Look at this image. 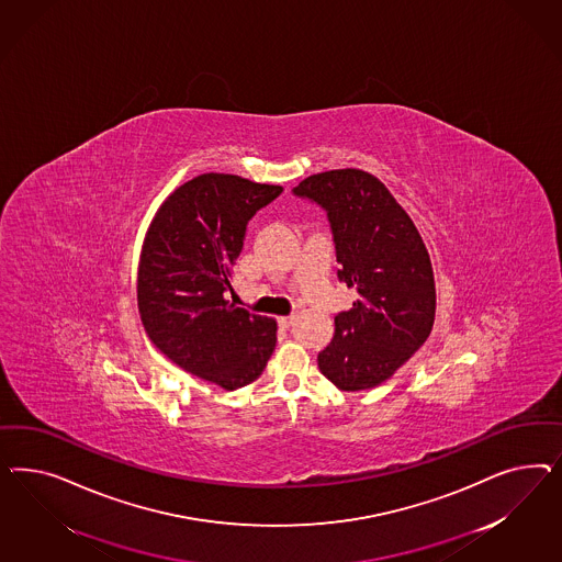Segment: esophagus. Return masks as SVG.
Wrapping results in <instances>:
<instances>
[{"instance_id": "34e87169", "label": "esophagus", "mask_w": 562, "mask_h": 562, "mask_svg": "<svg viewBox=\"0 0 562 562\" xmlns=\"http://www.w3.org/2000/svg\"><path fill=\"white\" fill-rule=\"evenodd\" d=\"M294 322H296V317H294V315H289V317H280V319H278L280 327H290V325H294Z\"/></svg>"}]
</instances>
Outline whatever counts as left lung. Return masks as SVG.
I'll list each match as a JSON object with an SVG mask.
<instances>
[{"label":"left lung","mask_w":562,"mask_h":562,"mask_svg":"<svg viewBox=\"0 0 562 562\" xmlns=\"http://www.w3.org/2000/svg\"><path fill=\"white\" fill-rule=\"evenodd\" d=\"M294 193L325 207L338 278L357 289L350 311L319 352V371L341 392L387 381L425 344L435 324L437 290L425 240L406 210L374 175L336 169L303 179Z\"/></svg>","instance_id":"left-lung-1"}]
</instances>
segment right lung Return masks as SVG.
Returning a JSON list of instances; mask_svg holds the SVG:
<instances>
[{"mask_svg":"<svg viewBox=\"0 0 562 562\" xmlns=\"http://www.w3.org/2000/svg\"><path fill=\"white\" fill-rule=\"evenodd\" d=\"M280 186L204 172L156 210L137 266V308L154 346L183 371L233 392L263 373L278 324L226 301L247 222Z\"/></svg>","mask_w":562,"mask_h":562,"instance_id":"add662e5","label":"right lung"}]
</instances>
